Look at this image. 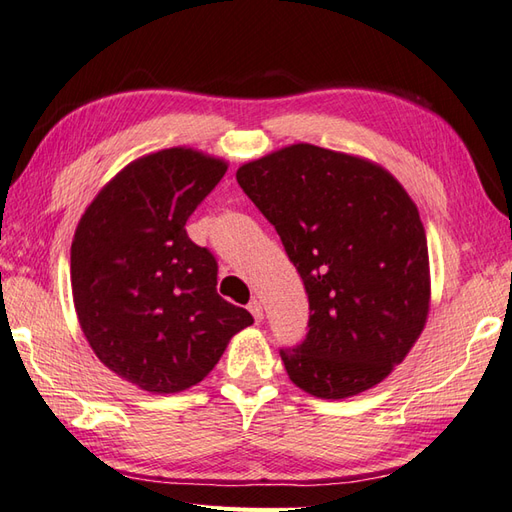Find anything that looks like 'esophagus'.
<instances>
[{
  "instance_id": "34e87169",
  "label": "esophagus",
  "mask_w": 512,
  "mask_h": 512,
  "mask_svg": "<svg viewBox=\"0 0 512 512\" xmlns=\"http://www.w3.org/2000/svg\"><path fill=\"white\" fill-rule=\"evenodd\" d=\"M247 309H249V314H252L254 316V320L256 322H260V320H263V305H260V300H252V302H249V305H247Z\"/></svg>"
}]
</instances>
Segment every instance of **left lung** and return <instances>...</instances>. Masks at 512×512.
Segmentation results:
<instances>
[{
	"mask_svg": "<svg viewBox=\"0 0 512 512\" xmlns=\"http://www.w3.org/2000/svg\"><path fill=\"white\" fill-rule=\"evenodd\" d=\"M236 181L309 298L305 340L280 349L291 382L322 400L375 387L429 314V247L411 196L380 165L309 143L241 165Z\"/></svg>",
	"mask_w": 512,
	"mask_h": 512,
	"instance_id": "obj_1",
	"label": "left lung"
}]
</instances>
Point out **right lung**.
<instances>
[{
	"mask_svg": "<svg viewBox=\"0 0 512 512\" xmlns=\"http://www.w3.org/2000/svg\"><path fill=\"white\" fill-rule=\"evenodd\" d=\"M225 172V161L192 148L141 156L97 194L72 238L83 336L110 371L143 391L194 387L254 322L216 294V258L185 232Z\"/></svg>",
	"mask_w": 512,
	"mask_h": 512,
	"instance_id": "add662e5",
	"label": "right lung"
}]
</instances>
